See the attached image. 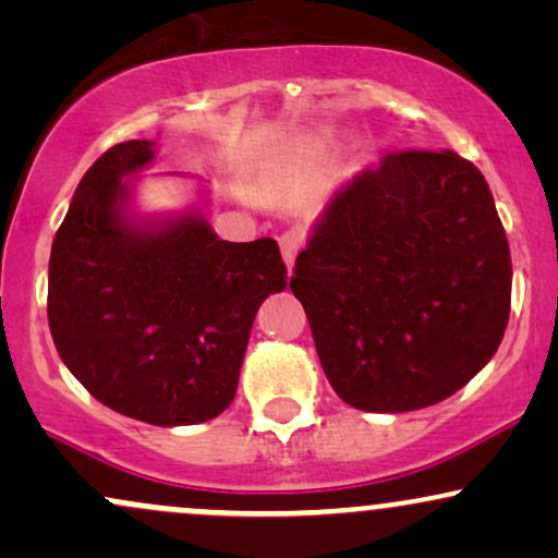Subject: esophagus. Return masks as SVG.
<instances>
[{"label":"esophagus","mask_w":558,"mask_h":558,"mask_svg":"<svg viewBox=\"0 0 558 558\" xmlns=\"http://www.w3.org/2000/svg\"><path fill=\"white\" fill-rule=\"evenodd\" d=\"M301 233L299 230H286L283 235H280V252H283V259H286V265H288V270H291L293 267V262H296V254H299V248H301Z\"/></svg>","instance_id":"34e87169"}]
</instances>
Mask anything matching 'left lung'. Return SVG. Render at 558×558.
<instances>
[{
  "label": "left lung",
  "mask_w": 558,
  "mask_h": 558,
  "mask_svg": "<svg viewBox=\"0 0 558 558\" xmlns=\"http://www.w3.org/2000/svg\"><path fill=\"white\" fill-rule=\"evenodd\" d=\"M291 291L349 407L448 399L496 354L511 310L509 241L483 172L448 149L390 151L332 196Z\"/></svg>",
  "instance_id": "8db88e82"
}]
</instances>
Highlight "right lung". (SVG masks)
Instances as JSON below:
<instances>
[{
  "label": "right lung",
  "instance_id": "add662e5",
  "mask_svg": "<svg viewBox=\"0 0 558 558\" xmlns=\"http://www.w3.org/2000/svg\"><path fill=\"white\" fill-rule=\"evenodd\" d=\"M151 159L149 141H123L81 178L49 257V330L105 407L196 425L233 401L254 315L288 270L272 239L220 241L202 217L128 226L123 178Z\"/></svg>",
  "mask_w": 558,
  "mask_h": 558
}]
</instances>
